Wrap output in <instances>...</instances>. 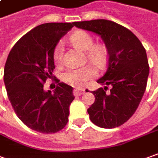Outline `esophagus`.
<instances>
[{"mask_svg": "<svg viewBox=\"0 0 158 158\" xmlns=\"http://www.w3.org/2000/svg\"><path fill=\"white\" fill-rule=\"evenodd\" d=\"M84 93V89H75V94L77 96H81Z\"/></svg>", "mask_w": 158, "mask_h": 158, "instance_id": "esophagus-1", "label": "esophagus"}]
</instances>
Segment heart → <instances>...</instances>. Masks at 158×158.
Masks as SVG:
<instances>
[{
	"mask_svg": "<svg viewBox=\"0 0 158 158\" xmlns=\"http://www.w3.org/2000/svg\"><path fill=\"white\" fill-rule=\"evenodd\" d=\"M69 41L74 47L85 52L87 58L96 67L103 68L105 66L108 58L106 46L102 43L93 44L94 38L89 33L84 30L76 31L70 36ZM53 58L57 65H61L63 62V46L62 43H58L56 46L53 53ZM96 76V68L91 64H87L79 68H68L62 73V79L69 84L80 86Z\"/></svg>",
	"mask_w": 158,
	"mask_h": 158,
	"instance_id": "b5f03b06",
	"label": "heart"
}]
</instances>
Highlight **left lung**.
I'll list each match as a JSON object with an SVG mask.
<instances>
[{"label":"left lung","mask_w":158,"mask_h":158,"mask_svg":"<svg viewBox=\"0 0 158 158\" xmlns=\"http://www.w3.org/2000/svg\"><path fill=\"white\" fill-rule=\"evenodd\" d=\"M100 35L108 50V68L97 82L95 102L88 109L91 122L104 129L121 126L136 112L144 94L150 67L145 48L130 29L108 20L74 22ZM108 86H111L109 92Z\"/></svg>","instance_id":"left-lung-1"}]
</instances>
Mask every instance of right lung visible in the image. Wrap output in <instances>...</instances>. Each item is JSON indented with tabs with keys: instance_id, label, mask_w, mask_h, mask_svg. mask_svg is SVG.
<instances>
[{
	"instance_id": "1",
	"label": "right lung",
	"mask_w": 158,
	"mask_h": 158,
	"mask_svg": "<svg viewBox=\"0 0 158 158\" xmlns=\"http://www.w3.org/2000/svg\"><path fill=\"white\" fill-rule=\"evenodd\" d=\"M73 27L74 22L37 26L15 44L5 64L4 83L14 110L25 125L41 133L58 132L69 121L73 88L56 78L58 84L52 94L43 84L56 78L54 49Z\"/></svg>"
}]
</instances>
